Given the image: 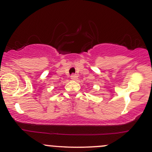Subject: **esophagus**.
I'll use <instances>...</instances> for the list:
<instances>
[{"label": "esophagus", "mask_w": 152, "mask_h": 152, "mask_svg": "<svg viewBox=\"0 0 152 152\" xmlns=\"http://www.w3.org/2000/svg\"><path fill=\"white\" fill-rule=\"evenodd\" d=\"M71 79L73 80H76L78 79V76L76 74H73L71 76Z\"/></svg>", "instance_id": "esophagus-1"}]
</instances>
